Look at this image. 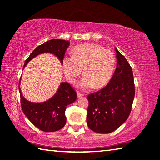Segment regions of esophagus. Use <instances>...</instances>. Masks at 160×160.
Instances as JSON below:
<instances>
[{
    "mask_svg": "<svg viewBox=\"0 0 160 160\" xmlns=\"http://www.w3.org/2000/svg\"><path fill=\"white\" fill-rule=\"evenodd\" d=\"M83 96H84V95H83V94H81V93L77 92V98H82V97H83Z\"/></svg>",
    "mask_w": 160,
    "mask_h": 160,
    "instance_id": "obj_1",
    "label": "esophagus"
}]
</instances>
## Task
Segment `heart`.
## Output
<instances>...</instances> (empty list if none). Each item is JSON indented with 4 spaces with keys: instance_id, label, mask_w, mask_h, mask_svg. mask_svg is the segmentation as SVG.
<instances>
[{
    "instance_id": "obj_1",
    "label": "heart",
    "mask_w": 160,
    "mask_h": 160,
    "mask_svg": "<svg viewBox=\"0 0 160 160\" xmlns=\"http://www.w3.org/2000/svg\"><path fill=\"white\" fill-rule=\"evenodd\" d=\"M65 77L76 82L82 73L84 76L77 83L81 89L104 87L111 79L115 65V58L110 50L97 44H82L74 48L72 56H65L62 61Z\"/></svg>"
}]
</instances>
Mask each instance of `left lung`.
<instances>
[{
  "label": "left lung",
  "mask_w": 160,
  "mask_h": 160,
  "mask_svg": "<svg viewBox=\"0 0 160 160\" xmlns=\"http://www.w3.org/2000/svg\"><path fill=\"white\" fill-rule=\"evenodd\" d=\"M115 51L117 68L110 82L87 97V125L94 132L102 134L116 130L128 119L135 97L132 68L117 48Z\"/></svg>",
  "instance_id": "1"
}]
</instances>
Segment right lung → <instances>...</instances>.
<instances>
[{"label": "right lung", "mask_w": 160, "mask_h": 160, "mask_svg": "<svg viewBox=\"0 0 160 160\" xmlns=\"http://www.w3.org/2000/svg\"><path fill=\"white\" fill-rule=\"evenodd\" d=\"M68 41L52 39L38 46L25 60L24 68L36 56L43 53H51L60 60L62 64L65 51L69 47ZM21 106L23 113L39 130L44 132H54L62 129L66 123L65 109L76 100V92L67 82H62L55 94L47 101L30 102L24 98L19 83Z\"/></svg>", "instance_id": "obj_1"}]
</instances>
